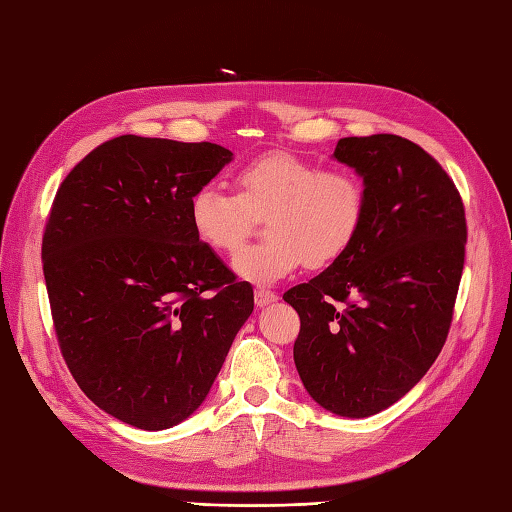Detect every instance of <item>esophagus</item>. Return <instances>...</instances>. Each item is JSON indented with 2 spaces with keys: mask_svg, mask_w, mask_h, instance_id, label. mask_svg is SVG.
<instances>
[{
  "mask_svg": "<svg viewBox=\"0 0 512 512\" xmlns=\"http://www.w3.org/2000/svg\"><path fill=\"white\" fill-rule=\"evenodd\" d=\"M254 300H256V307H267V305H271V302H276L278 296H276V291L258 287L256 294H254Z\"/></svg>",
  "mask_w": 512,
  "mask_h": 512,
  "instance_id": "esophagus-1",
  "label": "esophagus"
}]
</instances>
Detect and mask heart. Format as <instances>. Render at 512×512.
<instances>
[{"instance_id": "obj_1", "label": "heart", "mask_w": 512, "mask_h": 512, "mask_svg": "<svg viewBox=\"0 0 512 512\" xmlns=\"http://www.w3.org/2000/svg\"><path fill=\"white\" fill-rule=\"evenodd\" d=\"M236 194L203 185L190 198L198 241L234 254L265 218L263 243L234 256L252 283H276L302 265L327 267L349 252L367 216V190L356 172L329 168L291 152H267L234 176Z\"/></svg>"}]
</instances>
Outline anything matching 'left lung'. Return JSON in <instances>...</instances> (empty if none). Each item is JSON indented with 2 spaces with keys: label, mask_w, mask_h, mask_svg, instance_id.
Returning a JSON list of instances; mask_svg holds the SVG:
<instances>
[{
  "label": "left lung",
  "mask_w": 512,
  "mask_h": 512,
  "mask_svg": "<svg viewBox=\"0 0 512 512\" xmlns=\"http://www.w3.org/2000/svg\"><path fill=\"white\" fill-rule=\"evenodd\" d=\"M333 156L367 190L362 232L322 274L285 291L294 362L311 398L342 417L389 409L431 369L451 329L466 216L451 176L398 134L340 139Z\"/></svg>",
  "instance_id": "left-lung-1"
}]
</instances>
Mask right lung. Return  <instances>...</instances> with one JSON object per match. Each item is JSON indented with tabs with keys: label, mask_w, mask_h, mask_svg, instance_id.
<instances>
[{
	"label": "right lung",
	"mask_w": 512,
	"mask_h": 512,
	"mask_svg": "<svg viewBox=\"0 0 512 512\" xmlns=\"http://www.w3.org/2000/svg\"><path fill=\"white\" fill-rule=\"evenodd\" d=\"M232 161L216 143L123 134L81 159L52 201L41 260L72 378L143 431L210 393L254 289L190 225V198Z\"/></svg>",
	"instance_id": "1"
}]
</instances>
